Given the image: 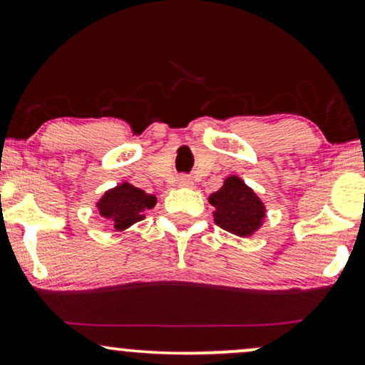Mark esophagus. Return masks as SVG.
Listing matches in <instances>:
<instances>
[{
    "mask_svg": "<svg viewBox=\"0 0 365 365\" xmlns=\"http://www.w3.org/2000/svg\"><path fill=\"white\" fill-rule=\"evenodd\" d=\"M177 182H178V185H180V187H192V185H193L192 178L188 177V175H180Z\"/></svg>",
    "mask_w": 365,
    "mask_h": 365,
    "instance_id": "34e87169",
    "label": "esophagus"
}]
</instances>
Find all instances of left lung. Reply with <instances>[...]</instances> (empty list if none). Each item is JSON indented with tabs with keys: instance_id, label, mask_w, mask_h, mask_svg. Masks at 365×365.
Wrapping results in <instances>:
<instances>
[{
	"instance_id": "obj_1",
	"label": "left lung",
	"mask_w": 365,
	"mask_h": 365,
	"mask_svg": "<svg viewBox=\"0 0 365 365\" xmlns=\"http://www.w3.org/2000/svg\"><path fill=\"white\" fill-rule=\"evenodd\" d=\"M209 202L215 207V224L237 236H251L264 219L266 209L259 197L237 177L225 180L222 188L209 197Z\"/></svg>"
}]
</instances>
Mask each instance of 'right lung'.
<instances>
[{
	"mask_svg": "<svg viewBox=\"0 0 365 365\" xmlns=\"http://www.w3.org/2000/svg\"><path fill=\"white\" fill-rule=\"evenodd\" d=\"M155 204V195H148L145 190L129 183H121L106 192L98 207L101 215L110 220L114 229L123 230L145 219V212L153 209Z\"/></svg>",
	"mask_w": 365,
	"mask_h": 365,
	"instance_id": "add662e5",
	"label": "right lung"
}]
</instances>
